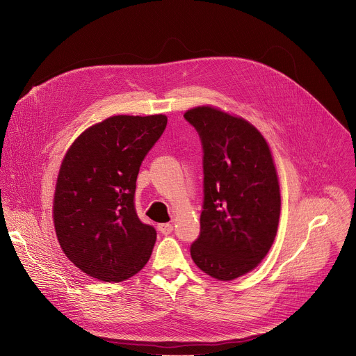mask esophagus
Segmentation results:
<instances>
[{
  "label": "esophagus",
  "instance_id": "1",
  "mask_svg": "<svg viewBox=\"0 0 356 356\" xmlns=\"http://www.w3.org/2000/svg\"><path fill=\"white\" fill-rule=\"evenodd\" d=\"M159 230H160V233H161V234L168 236V234H171V233H172L174 227H172V225H170V223H163V225H160V226H159Z\"/></svg>",
  "mask_w": 356,
  "mask_h": 356
}]
</instances>
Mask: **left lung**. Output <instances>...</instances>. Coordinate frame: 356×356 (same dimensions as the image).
<instances>
[{
  "instance_id": "8db88e82",
  "label": "left lung",
  "mask_w": 356,
  "mask_h": 356,
  "mask_svg": "<svg viewBox=\"0 0 356 356\" xmlns=\"http://www.w3.org/2000/svg\"><path fill=\"white\" fill-rule=\"evenodd\" d=\"M184 118L203 152L200 234L191 257L204 273L232 280L252 270L275 240L280 193L273 160L261 133L241 118L210 106Z\"/></svg>"
}]
</instances>
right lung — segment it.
Listing matches in <instances>:
<instances>
[{
	"mask_svg": "<svg viewBox=\"0 0 356 356\" xmlns=\"http://www.w3.org/2000/svg\"><path fill=\"white\" fill-rule=\"evenodd\" d=\"M167 116L118 115L87 129L67 152L53 220L61 250L87 275L122 282L143 268L157 232L136 213V179Z\"/></svg>",
	"mask_w": 356,
	"mask_h": 356,
	"instance_id": "1",
	"label": "right lung"
}]
</instances>
